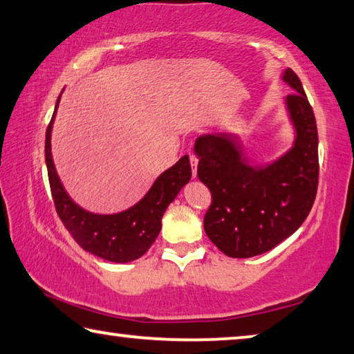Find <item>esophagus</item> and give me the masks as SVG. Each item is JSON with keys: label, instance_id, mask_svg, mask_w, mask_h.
<instances>
[{"label": "esophagus", "instance_id": "obj_1", "mask_svg": "<svg viewBox=\"0 0 354 354\" xmlns=\"http://www.w3.org/2000/svg\"><path fill=\"white\" fill-rule=\"evenodd\" d=\"M190 167H192V176H197V167H198V159L197 156L190 154Z\"/></svg>", "mask_w": 354, "mask_h": 354}]
</instances>
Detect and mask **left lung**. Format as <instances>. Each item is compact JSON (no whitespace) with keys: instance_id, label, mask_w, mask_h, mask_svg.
Here are the masks:
<instances>
[{"instance_id":"obj_1","label":"left lung","mask_w":354,"mask_h":354,"mask_svg":"<svg viewBox=\"0 0 354 354\" xmlns=\"http://www.w3.org/2000/svg\"><path fill=\"white\" fill-rule=\"evenodd\" d=\"M282 80L296 91L285 99L296 137L277 160L250 165L232 133H206L195 142L197 175L212 197L205 232L228 257L249 258L276 248L302 225L317 197L315 115L290 67Z\"/></svg>"}]
</instances>
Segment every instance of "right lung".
I'll use <instances>...</instances> for the list:
<instances>
[{
  "label": "right lung",
  "mask_w": 354,
  "mask_h": 354,
  "mask_svg": "<svg viewBox=\"0 0 354 354\" xmlns=\"http://www.w3.org/2000/svg\"><path fill=\"white\" fill-rule=\"evenodd\" d=\"M59 97L46 132V164L56 212L77 244L89 254L113 263L137 260L153 245L162 228L165 209L192 176L189 156H183L175 165L162 173L148 194L129 209L118 214L85 211L67 195L52 159L50 140Z\"/></svg>",
  "instance_id": "1"
}]
</instances>
